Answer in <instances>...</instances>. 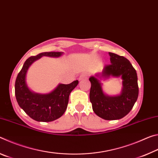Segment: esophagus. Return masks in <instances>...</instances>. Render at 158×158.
Segmentation results:
<instances>
[{
  "instance_id": "1",
  "label": "esophagus",
  "mask_w": 158,
  "mask_h": 158,
  "mask_svg": "<svg viewBox=\"0 0 158 158\" xmlns=\"http://www.w3.org/2000/svg\"><path fill=\"white\" fill-rule=\"evenodd\" d=\"M87 77V74H81V75H80L79 77V80H81V79H84V78H85V77Z\"/></svg>"
}]
</instances>
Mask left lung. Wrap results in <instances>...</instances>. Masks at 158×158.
I'll use <instances>...</instances> for the list:
<instances>
[{"label": "left lung", "instance_id": "left-lung-1", "mask_svg": "<svg viewBox=\"0 0 158 158\" xmlns=\"http://www.w3.org/2000/svg\"><path fill=\"white\" fill-rule=\"evenodd\" d=\"M110 63L105 65L102 73L91 76L90 101L93 110L99 117L105 120H118L126 116L132 109L139 95L137 74L135 69L127 58L109 52ZM110 76L121 77L122 89L120 94L108 96L103 91L102 78Z\"/></svg>", "mask_w": 158, "mask_h": 158}]
</instances>
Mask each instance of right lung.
Returning <instances> with one entry per match:
<instances>
[{"mask_svg": "<svg viewBox=\"0 0 158 158\" xmlns=\"http://www.w3.org/2000/svg\"><path fill=\"white\" fill-rule=\"evenodd\" d=\"M63 52H43L31 56L25 61L15 81V96L18 105L31 118L39 122H51L59 118L65 113L69 96L79 84L78 80L71 84H59L47 94L37 93L29 89L26 83V74L30 66L42 56L58 58Z\"/></svg>", "mask_w": 158, "mask_h": 158, "instance_id": "1", "label": "right lung"}]
</instances>
